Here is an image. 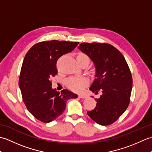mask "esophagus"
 <instances>
[{
	"label": "esophagus",
	"instance_id": "obj_1",
	"mask_svg": "<svg viewBox=\"0 0 152 152\" xmlns=\"http://www.w3.org/2000/svg\"><path fill=\"white\" fill-rule=\"evenodd\" d=\"M79 97L82 98V99H86L87 97V95H79Z\"/></svg>",
	"mask_w": 152,
	"mask_h": 152
}]
</instances>
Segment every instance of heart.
<instances>
[{
	"instance_id": "1",
	"label": "heart",
	"mask_w": 152,
	"mask_h": 152,
	"mask_svg": "<svg viewBox=\"0 0 152 152\" xmlns=\"http://www.w3.org/2000/svg\"><path fill=\"white\" fill-rule=\"evenodd\" d=\"M78 58H87L88 56L83 53H79ZM88 83V80L83 78H70L66 81V85L70 90L75 92H80L83 89L84 86Z\"/></svg>"
}]
</instances>
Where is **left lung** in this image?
Listing matches in <instances>:
<instances>
[{"label": "left lung", "instance_id": "left-lung-1", "mask_svg": "<svg viewBox=\"0 0 152 152\" xmlns=\"http://www.w3.org/2000/svg\"><path fill=\"white\" fill-rule=\"evenodd\" d=\"M94 63L95 80L89 89L101 90L94 110L88 114L96 124H112L124 114L130 102L133 79L128 64L118 50L109 44L82 43L78 47Z\"/></svg>", "mask_w": 152, "mask_h": 152}]
</instances>
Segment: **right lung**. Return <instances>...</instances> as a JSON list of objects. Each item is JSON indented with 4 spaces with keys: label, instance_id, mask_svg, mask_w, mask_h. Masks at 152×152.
I'll use <instances>...</instances> for the list:
<instances>
[{
    "label": "right lung",
    "instance_id": "right-lung-1",
    "mask_svg": "<svg viewBox=\"0 0 152 152\" xmlns=\"http://www.w3.org/2000/svg\"><path fill=\"white\" fill-rule=\"evenodd\" d=\"M79 42L51 40L34 44L22 64L19 86L23 100L31 114L44 123L53 121L66 108L67 100L78 95L68 89L51 88V78L57 74L58 59L72 51Z\"/></svg>",
    "mask_w": 152,
    "mask_h": 152
}]
</instances>
